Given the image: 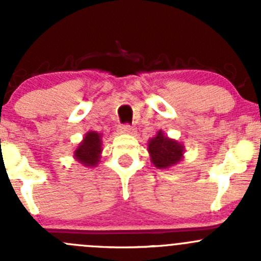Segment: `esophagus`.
I'll list each match as a JSON object with an SVG mask.
<instances>
[{
    "instance_id": "34e87169",
    "label": "esophagus",
    "mask_w": 261,
    "mask_h": 261,
    "mask_svg": "<svg viewBox=\"0 0 261 261\" xmlns=\"http://www.w3.org/2000/svg\"><path fill=\"white\" fill-rule=\"evenodd\" d=\"M134 130H135V128H134L131 125H128V123H125V125H121L120 128H118L120 134H133Z\"/></svg>"
}]
</instances>
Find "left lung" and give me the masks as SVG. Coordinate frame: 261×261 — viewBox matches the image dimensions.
Wrapping results in <instances>:
<instances>
[{
  "label": "left lung",
  "instance_id": "1",
  "mask_svg": "<svg viewBox=\"0 0 261 261\" xmlns=\"http://www.w3.org/2000/svg\"><path fill=\"white\" fill-rule=\"evenodd\" d=\"M150 160L158 169H168L183 159L184 146L174 139H169L162 130L147 143Z\"/></svg>",
  "mask_w": 261,
  "mask_h": 261
}]
</instances>
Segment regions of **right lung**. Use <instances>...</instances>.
Returning <instances> with one entry per match:
<instances>
[{
  "instance_id": "obj_1",
  "label": "right lung",
  "mask_w": 261,
  "mask_h": 261,
  "mask_svg": "<svg viewBox=\"0 0 261 261\" xmlns=\"http://www.w3.org/2000/svg\"><path fill=\"white\" fill-rule=\"evenodd\" d=\"M102 135L96 131H88L84 135L83 140L77 146L74 151V158L77 162L84 167L93 168L98 164L102 152Z\"/></svg>"
}]
</instances>
